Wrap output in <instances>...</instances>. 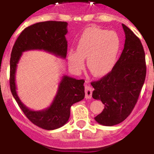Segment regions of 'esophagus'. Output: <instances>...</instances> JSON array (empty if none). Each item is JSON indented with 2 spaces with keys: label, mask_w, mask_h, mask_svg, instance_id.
<instances>
[{
  "label": "esophagus",
  "mask_w": 154,
  "mask_h": 154,
  "mask_svg": "<svg viewBox=\"0 0 154 154\" xmlns=\"http://www.w3.org/2000/svg\"><path fill=\"white\" fill-rule=\"evenodd\" d=\"M85 98L86 99H91L92 98V88L89 84V82L85 81Z\"/></svg>",
  "instance_id": "1"
}]
</instances>
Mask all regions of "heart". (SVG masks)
Segmentation results:
<instances>
[{
	"label": "heart",
	"mask_w": 154,
	"mask_h": 154,
	"mask_svg": "<svg viewBox=\"0 0 154 154\" xmlns=\"http://www.w3.org/2000/svg\"><path fill=\"white\" fill-rule=\"evenodd\" d=\"M120 48V40L114 31L90 27L83 31L76 45V51L68 52L69 66L79 72L87 66L95 76L108 74L114 67Z\"/></svg>",
	"instance_id": "1"
}]
</instances>
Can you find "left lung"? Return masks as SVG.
Returning a JSON list of instances; mask_svg holds the SVG:
<instances>
[{
	"mask_svg": "<svg viewBox=\"0 0 154 154\" xmlns=\"http://www.w3.org/2000/svg\"><path fill=\"white\" fill-rule=\"evenodd\" d=\"M124 48L112 71L96 82L92 98L101 100L105 107L95 117L99 124L112 126L130 116L135 107L146 74L145 52L140 40L125 24Z\"/></svg>",
	"mask_w": 154,
	"mask_h": 154,
	"instance_id": "obj_1",
	"label": "left lung"
}]
</instances>
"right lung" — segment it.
Segmentation results:
<instances>
[{"mask_svg":"<svg viewBox=\"0 0 154 154\" xmlns=\"http://www.w3.org/2000/svg\"><path fill=\"white\" fill-rule=\"evenodd\" d=\"M68 23L48 21L34 24L22 31L12 48L10 60V88L14 98L31 123L44 130H52L64 126L70 116V108L85 97L84 79L64 75L56 96L48 108L33 111L21 103L16 92L15 73L22 52L28 50H45L65 58L67 55Z\"/></svg>","mask_w":154,"mask_h":154,"instance_id":"right-lung-1","label":"right lung"}]
</instances>
